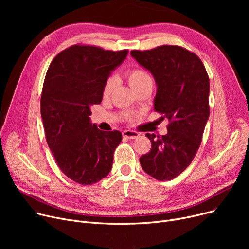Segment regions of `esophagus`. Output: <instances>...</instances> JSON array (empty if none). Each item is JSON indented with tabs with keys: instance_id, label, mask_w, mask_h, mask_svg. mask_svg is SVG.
<instances>
[{
	"instance_id": "34e87169",
	"label": "esophagus",
	"mask_w": 249,
	"mask_h": 249,
	"mask_svg": "<svg viewBox=\"0 0 249 249\" xmlns=\"http://www.w3.org/2000/svg\"><path fill=\"white\" fill-rule=\"evenodd\" d=\"M123 136L128 138V139H135L139 136V133L136 131H133V130H125V131L122 132Z\"/></svg>"
}]
</instances>
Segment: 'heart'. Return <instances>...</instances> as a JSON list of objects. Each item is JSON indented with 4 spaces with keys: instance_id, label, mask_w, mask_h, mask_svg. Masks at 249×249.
<instances>
[{
    "instance_id": "b5f03b06",
    "label": "heart",
    "mask_w": 249,
    "mask_h": 249,
    "mask_svg": "<svg viewBox=\"0 0 249 249\" xmlns=\"http://www.w3.org/2000/svg\"><path fill=\"white\" fill-rule=\"evenodd\" d=\"M126 77H127V81H128L129 85L131 86V88L133 89L143 84L147 83V82H152L151 76L149 75V73L147 71H145L144 70L138 69V68L127 71ZM114 87H115V80L113 77H109L106 81V83H105L104 88H103V97H105V98L109 97L112 93V90L114 89Z\"/></svg>"
}]
</instances>
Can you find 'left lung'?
Returning <instances> with one entry per match:
<instances>
[{
  "mask_svg": "<svg viewBox=\"0 0 249 249\" xmlns=\"http://www.w3.org/2000/svg\"><path fill=\"white\" fill-rule=\"evenodd\" d=\"M131 55L155 78L154 111L168 120L167 134L146 133L151 149L139 159L146 174L171 180L191 164L201 145L210 115L209 75L194 52L178 45L132 50Z\"/></svg>",
  "mask_w": 249,
  "mask_h": 249,
  "instance_id": "8db88e82",
  "label": "left lung"
}]
</instances>
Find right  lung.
I'll return each mask as SVG.
<instances>
[{
  "mask_svg": "<svg viewBox=\"0 0 249 249\" xmlns=\"http://www.w3.org/2000/svg\"><path fill=\"white\" fill-rule=\"evenodd\" d=\"M127 54V49L75 44L59 52L47 70L40 102L46 141L60 171L80 185L109 175L122 140L120 131H102L89 116L102 102L110 72Z\"/></svg>",
  "mask_w": 249,
  "mask_h": 249,
  "instance_id": "1",
  "label": "right lung"
}]
</instances>
